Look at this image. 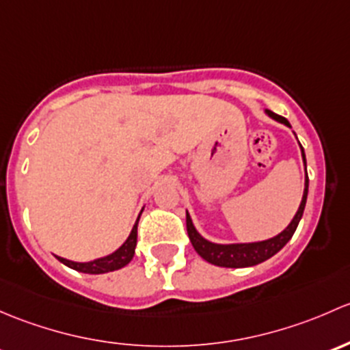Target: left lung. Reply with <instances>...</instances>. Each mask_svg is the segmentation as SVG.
Wrapping results in <instances>:
<instances>
[{
	"mask_svg": "<svg viewBox=\"0 0 350 350\" xmlns=\"http://www.w3.org/2000/svg\"><path fill=\"white\" fill-rule=\"evenodd\" d=\"M268 116H271L273 120L283 122V124L290 126V122L284 120L280 114H275L273 111H266ZM304 153V148H301ZM304 161H305V153H304ZM305 168H307V161H305ZM307 193H308V175L305 176V192L304 199H301L298 212L295 214L293 221L290 222L286 229L283 230L278 236L271 237L268 241H261V243H250V244H214L205 241L204 237L197 232L196 228L192 224V219L187 214V232H189L190 243H192L193 250L199 253L205 261H208L211 265L222 266V268H247V266L259 265V262L266 261L271 256H275L280 250L291 239V236L295 234V230L298 228V222H300L301 215H304L305 204H307Z\"/></svg>",
	"mask_w": 350,
	"mask_h": 350,
	"instance_id": "left-lung-1",
	"label": "left lung"
}]
</instances>
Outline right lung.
Here are the masks:
<instances>
[{"mask_svg": "<svg viewBox=\"0 0 350 350\" xmlns=\"http://www.w3.org/2000/svg\"><path fill=\"white\" fill-rule=\"evenodd\" d=\"M138 221H136V224L133 226V230L131 234H129L128 239H126V243L122 244L120 250L114 251L113 254L106 256V258L96 259V261H91V262H74L64 258H59V261L64 262V265L68 266V268L75 269V271L88 273V275H100V273L114 271V269L122 268V266L128 265V262L133 259V256H135L136 236H138Z\"/></svg>", "mask_w": 350, "mask_h": 350, "instance_id": "right-lung-1", "label": "right lung"}]
</instances>
